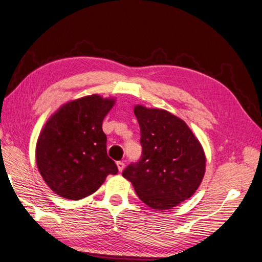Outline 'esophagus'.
<instances>
[{"label": "esophagus", "instance_id": "1", "mask_svg": "<svg viewBox=\"0 0 262 262\" xmlns=\"http://www.w3.org/2000/svg\"><path fill=\"white\" fill-rule=\"evenodd\" d=\"M117 167L120 172H122V170L124 169V163L122 161H119V162H117Z\"/></svg>", "mask_w": 262, "mask_h": 262}]
</instances>
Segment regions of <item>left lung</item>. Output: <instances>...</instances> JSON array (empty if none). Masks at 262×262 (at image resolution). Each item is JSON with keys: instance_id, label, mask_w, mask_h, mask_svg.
<instances>
[{"instance_id": "obj_1", "label": "left lung", "mask_w": 262, "mask_h": 262, "mask_svg": "<svg viewBox=\"0 0 262 262\" xmlns=\"http://www.w3.org/2000/svg\"><path fill=\"white\" fill-rule=\"evenodd\" d=\"M141 130L142 158L122 176L140 200L156 210L172 209L189 199L206 172V155L183 120L161 110L135 106Z\"/></svg>"}]
</instances>
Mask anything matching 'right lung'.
<instances>
[{"label":"right lung","mask_w":262,"mask_h":262,"mask_svg":"<svg viewBox=\"0 0 262 262\" xmlns=\"http://www.w3.org/2000/svg\"><path fill=\"white\" fill-rule=\"evenodd\" d=\"M116 99L99 94L67 102L49 118L37 138L35 160L41 177L54 193L80 200L94 193L116 163L106 155L102 122Z\"/></svg>","instance_id":"right-lung-1"}]
</instances>
